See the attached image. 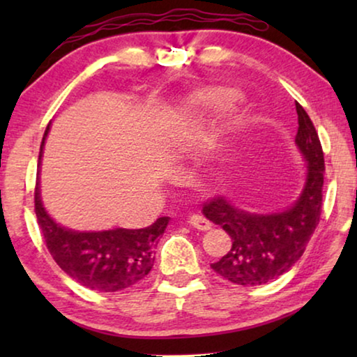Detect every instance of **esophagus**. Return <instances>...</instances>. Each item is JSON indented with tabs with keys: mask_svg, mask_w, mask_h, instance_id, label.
I'll return each instance as SVG.
<instances>
[{
	"mask_svg": "<svg viewBox=\"0 0 357 357\" xmlns=\"http://www.w3.org/2000/svg\"><path fill=\"white\" fill-rule=\"evenodd\" d=\"M188 222L190 226L198 229V231H209V229H211V222H209L204 216H202V214H193V216H190Z\"/></svg>",
	"mask_w": 357,
	"mask_h": 357,
	"instance_id": "obj_1",
	"label": "esophagus"
}]
</instances>
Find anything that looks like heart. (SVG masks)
<instances>
[{
	"instance_id": "1",
	"label": "heart",
	"mask_w": 357,
	"mask_h": 357,
	"mask_svg": "<svg viewBox=\"0 0 357 357\" xmlns=\"http://www.w3.org/2000/svg\"><path fill=\"white\" fill-rule=\"evenodd\" d=\"M243 104V96L237 89L232 87H211L202 96V105L206 109L211 115L226 116L232 112H236L238 107ZM236 131H231V138H227L226 143L219 151L218 160L221 165L231 164L237 155V139Z\"/></svg>"
}]
</instances>
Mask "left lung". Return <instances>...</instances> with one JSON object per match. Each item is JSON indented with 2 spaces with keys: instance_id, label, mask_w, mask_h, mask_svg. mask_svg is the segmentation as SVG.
Instances as JSON below:
<instances>
[{
  "instance_id": "8db88e82",
  "label": "left lung",
  "mask_w": 357,
  "mask_h": 357,
  "mask_svg": "<svg viewBox=\"0 0 357 357\" xmlns=\"http://www.w3.org/2000/svg\"><path fill=\"white\" fill-rule=\"evenodd\" d=\"M296 146L305 162L301 193L289 206L273 213H255L226 197L204 204L203 214L232 238V247L211 268L238 286H260L276 280L299 261L321 213L325 160L315 126L296 102Z\"/></svg>"
}]
</instances>
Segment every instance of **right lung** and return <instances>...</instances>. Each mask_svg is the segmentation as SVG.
Masks as SVG:
<instances>
[{"instance_id": "1", "label": "right lung", "mask_w": 357, "mask_h": 357, "mask_svg": "<svg viewBox=\"0 0 357 357\" xmlns=\"http://www.w3.org/2000/svg\"><path fill=\"white\" fill-rule=\"evenodd\" d=\"M50 125L43 135L40 154ZM36 214L48 252L56 265L81 286L97 292L128 289L144 280L154 265V248L170 218H159L144 229L75 231L61 226L43 206L40 185L36 188Z\"/></svg>"}]
</instances>
